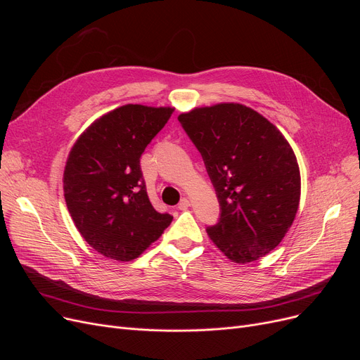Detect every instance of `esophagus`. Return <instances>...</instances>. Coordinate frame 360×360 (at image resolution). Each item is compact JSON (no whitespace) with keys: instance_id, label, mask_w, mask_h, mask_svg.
<instances>
[{"instance_id":"34e87169","label":"esophagus","mask_w":360,"mask_h":360,"mask_svg":"<svg viewBox=\"0 0 360 360\" xmlns=\"http://www.w3.org/2000/svg\"><path fill=\"white\" fill-rule=\"evenodd\" d=\"M188 207H190V200H188V198H182L179 201V204H178V209L179 210H186Z\"/></svg>"}]
</instances>
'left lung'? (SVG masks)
Wrapping results in <instances>:
<instances>
[{"label":"left lung","mask_w":360,"mask_h":360,"mask_svg":"<svg viewBox=\"0 0 360 360\" xmlns=\"http://www.w3.org/2000/svg\"><path fill=\"white\" fill-rule=\"evenodd\" d=\"M204 160L220 216L207 233L229 259L255 261L285 238L300 197L296 156L281 132L239 103L198 108L178 117Z\"/></svg>","instance_id":"8db88e82"}]
</instances>
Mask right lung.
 I'll list each match as a JSON object with an SVG mask.
<instances>
[{"instance_id":"add662e5","label":"right lung","mask_w":360,"mask_h":360,"mask_svg":"<svg viewBox=\"0 0 360 360\" xmlns=\"http://www.w3.org/2000/svg\"><path fill=\"white\" fill-rule=\"evenodd\" d=\"M172 108L125 105L93 122L70 151L64 197L75 228L102 255L131 261L172 221L151 205L140 158Z\"/></svg>"}]
</instances>
